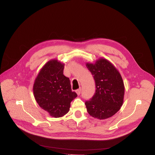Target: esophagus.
Masks as SVG:
<instances>
[{
  "instance_id": "34e87169",
  "label": "esophagus",
  "mask_w": 155,
  "mask_h": 155,
  "mask_svg": "<svg viewBox=\"0 0 155 155\" xmlns=\"http://www.w3.org/2000/svg\"><path fill=\"white\" fill-rule=\"evenodd\" d=\"M81 88H79V89H78V90H76V93H77V94H78V96L81 94Z\"/></svg>"
}]
</instances>
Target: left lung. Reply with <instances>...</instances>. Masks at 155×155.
<instances>
[{
    "label": "left lung",
    "mask_w": 155,
    "mask_h": 155,
    "mask_svg": "<svg viewBox=\"0 0 155 155\" xmlns=\"http://www.w3.org/2000/svg\"><path fill=\"white\" fill-rule=\"evenodd\" d=\"M96 83V92L85 102L87 112L93 118L105 120L114 115L122 106L125 87L120 72L109 60L100 58L86 63Z\"/></svg>",
    "instance_id": "left-lung-1"
}]
</instances>
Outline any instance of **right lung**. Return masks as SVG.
Wrapping results in <instances>:
<instances>
[{
    "instance_id": "right-lung-1",
    "label": "right lung",
    "mask_w": 155,
    "mask_h": 155,
    "mask_svg": "<svg viewBox=\"0 0 155 155\" xmlns=\"http://www.w3.org/2000/svg\"><path fill=\"white\" fill-rule=\"evenodd\" d=\"M64 64L51 59L41 68L33 91L39 107L54 118H60L70 110V103L78 95L72 91L69 78L63 75Z\"/></svg>"
}]
</instances>
